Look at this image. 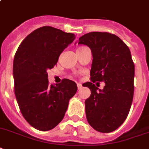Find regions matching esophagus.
Listing matches in <instances>:
<instances>
[{"mask_svg": "<svg viewBox=\"0 0 149 149\" xmlns=\"http://www.w3.org/2000/svg\"><path fill=\"white\" fill-rule=\"evenodd\" d=\"M77 88H78V89H81V88H82V84H81L77 83Z\"/></svg>", "mask_w": 149, "mask_h": 149, "instance_id": "34e87169", "label": "esophagus"}]
</instances>
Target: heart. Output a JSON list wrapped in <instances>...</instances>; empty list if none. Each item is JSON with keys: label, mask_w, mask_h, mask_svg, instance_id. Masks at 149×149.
Wrapping results in <instances>:
<instances>
[{"label": "heart", "mask_w": 149, "mask_h": 149, "mask_svg": "<svg viewBox=\"0 0 149 149\" xmlns=\"http://www.w3.org/2000/svg\"><path fill=\"white\" fill-rule=\"evenodd\" d=\"M79 49H81V48H79Z\"/></svg>", "instance_id": "heart-1"}]
</instances>
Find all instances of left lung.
I'll return each mask as SVG.
<instances>
[{
    "label": "left lung",
    "instance_id": "8db88e82",
    "mask_svg": "<svg viewBox=\"0 0 149 149\" xmlns=\"http://www.w3.org/2000/svg\"><path fill=\"white\" fill-rule=\"evenodd\" d=\"M77 42L88 45L93 56L92 82L83 84L91 92L84 102L88 123L98 132H113L126 120L133 99L135 65L130 49L109 33L91 32ZM96 81L104 82V88H97Z\"/></svg>",
    "mask_w": 149,
    "mask_h": 149
}]
</instances>
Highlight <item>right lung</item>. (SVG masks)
<instances>
[{
    "label": "right lung",
    "instance_id": "add662e5",
    "mask_svg": "<svg viewBox=\"0 0 149 149\" xmlns=\"http://www.w3.org/2000/svg\"><path fill=\"white\" fill-rule=\"evenodd\" d=\"M75 37L42 26L29 34L17 49L13 65L15 96L23 117L36 130L48 131L57 126L77 92V84L71 80L49 84L47 73Z\"/></svg>",
    "mask_w": 149,
    "mask_h": 149
}]
</instances>
